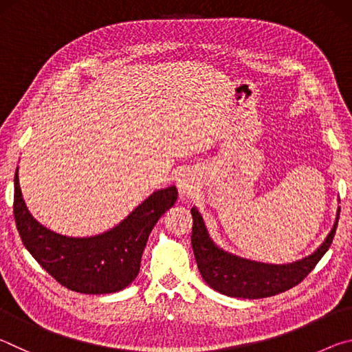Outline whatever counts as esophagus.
Masks as SVG:
<instances>
[{"label": "esophagus", "instance_id": "1", "mask_svg": "<svg viewBox=\"0 0 352 352\" xmlns=\"http://www.w3.org/2000/svg\"><path fill=\"white\" fill-rule=\"evenodd\" d=\"M194 189V182L190 180L189 177H182L178 180V190H180L182 195H189Z\"/></svg>", "mask_w": 352, "mask_h": 352}]
</instances>
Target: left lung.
I'll list each match as a JSON object with an SVG mask.
<instances>
[{"label":"left lung","mask_w":352,"mask_h":352,"mask_svg":"<svg viewBox=\"0 0 352 352\" xmlns=\"http://www.w3.org/2000/svg\"><path fill=\"white\" fill-rule=\"evenodd\" d=\"M190 214H192L194 222L190 243H192L195 262H197L201 278L220 294L226 296L248 298V300L278 295L300 284L315 269L318 261L331 247L338 223L337 214L336 223H333L329 236L311 256L296 261L294 264L270 265L237 258V256L220 250L217 245H214L208 234L199 211L192 208Z\"/></svg>","instance_id":"1"}]
</instances>
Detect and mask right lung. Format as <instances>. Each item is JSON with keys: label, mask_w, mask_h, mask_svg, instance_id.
<instances>
[{"label": "right lung", "mask_w": 352, "mask_h": 352, "mask_svg": "<svg viewBox=\"0 0 352 352\" xmlns=\"http://www.w3.org/2000/svg\"><path fill=\"white\" fill-rule=\"evenodd\" d=\"M14 183L15 223L28 252L63 287L90 295L113 294L133 281L148 234L178 197L175 186L160 189L113 230L80 239L40 225L23 200L19 169Z\"/></svg>", "instance_id": "obj_1"}]
</instances>
